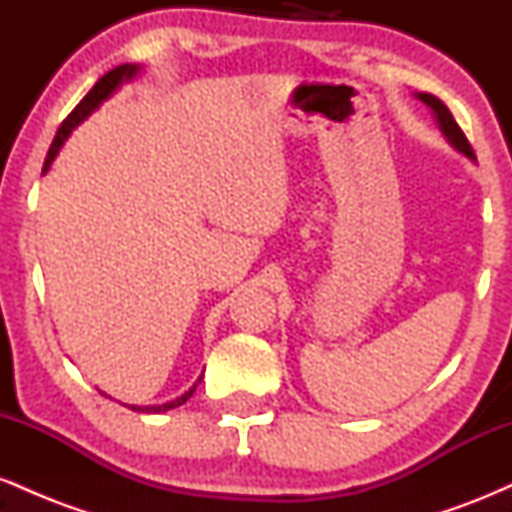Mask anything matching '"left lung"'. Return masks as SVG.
I'll return each mask as SVG.
<instances>
[{
  "label": "left lung",
  "mask_w": 512,
  "mask_h": 512,
  "mask_svg": "<svg viewBox=\"0 0 512 512\" xmlns=\"http://www.w3.org/2000/svg\"><path fill=\"white\" fill-rule=\"evenodd\" d=\"M416 98H419L421 103L431 108V113H433V117H436L440 132H443V137L448 139V144L452 146V149L460 151L462 156L469 158V161H477V156H474L472 146H469L467 137H464V132L460 129V125H457L455 117H452V113L448 110V105L440 101V98L433 96V93H416Z\"/></svg>",
  "instance_id": "1"
}]
</instances>
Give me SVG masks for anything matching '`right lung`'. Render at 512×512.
<instances>
[{"label": "right lung", "mask_w": 512, "mask_h": 512, "mask_svg": "<svg viewBox=\"0 0 512 512\" xmlns=\"http://www.w3.org/2000/svg\"><path fill=\"white\" fill-rule=\"evenodd\" d=\"M139 72H142V64H120V67L110 69L108 74L101 76V79L96 81V86H93L91 91L86 93L84 101H81L79 105H76V108L72 110V113H69L67 120L62 122L60 129H57V134H55V139H52V146H50L48 156H45L43 175L48 173V170H50L52 161H55L57 154H60V149L64 146V142H67V139H69V134H72L74 129L79 127L81 122L86 120L88 115L96 113V110L101 108V105H103L105 101H108L110 96H113V93L117 91V88H120L122 84H129V81H132V79H137ZM199 383H202V378H199L197 383L192 385L190 390L185 392V395H180L178 399H173V402L156 404V407H137V404H129V409H132V411H146V414H161V411L175 409V407H180V404H185L187 399L192 397V392L197 390V385H199ZM101 395H103V392H101ZM105 397H108V395H105Z\"/></svg>", "instance_id": "right-lung-1"}]
</instances>
